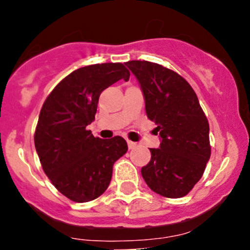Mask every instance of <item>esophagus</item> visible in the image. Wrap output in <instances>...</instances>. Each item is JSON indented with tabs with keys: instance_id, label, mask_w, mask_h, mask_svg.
I'll return each instance as SVG.
<instances>
[{
	"instance_id": "1",
	"label": "esophagus",
	"mask_w": 250,
	"mask_h": 250,
	"mask_svg": "<svg viewBox=\"0 0 250 250\" xmlns=\"http://www.w3.org/2000/svg\"><path fill=\"white\" fill-rule=\"evenodd\" d=\"M136 143L133 142V141H128V148L129 149H134L135 147H136Z\"/></svg>"
}]
</instances>
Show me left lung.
<instances>
[{
  "mask_svg": "<svg viewBox=\"0 0 250 250\" xmlns=\"http://www.w3.org/2000/svg\"><path fill=\"white\" fill-rule=\"evenodd\" d=\"M125 65L139 80L146 113L161 136L160 148H150L142 177L162 196H186L202 177L211 153L209 123L199 99L182 76L161 64L128 61Z\"/></svg>",
  "mask_w": 250,
  "mask_h": 250,
  "instance_id": "left-lung-1",
  "label": "left lung"
}]
</instances>
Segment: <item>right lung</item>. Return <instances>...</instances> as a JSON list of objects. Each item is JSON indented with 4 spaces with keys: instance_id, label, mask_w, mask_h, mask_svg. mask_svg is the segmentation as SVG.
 <instances>
[{
    "instance_id": "obj_1",
    "label": "right lung",
    "mask_w": 250,
    "mask_h": 250,
    "mask_svg": "<svg viewBox=\"0 0 250 250\" xmlns=\"http://www.w3.org/2000/svg\"><path fill=\"white\" fill-rule=\"evenodd\" d=\"M129 76L122 63L82 67L65 76L43 103L34 135L37 155L54 187L74 202L101 196L114 163L127 153L123 137H94L87 125L95 119L102 91Z\"/></svg>"
}]
</instances>
